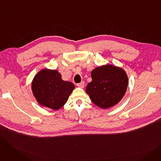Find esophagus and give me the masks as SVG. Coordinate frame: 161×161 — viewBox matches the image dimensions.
<instances>
[{
    "label": "esophagus",
    "mask_w": 161,
    "mask_h": 161,
    "mask_svg": "<svg viewBox=\"0 0 161 161\" xmlns=\"http://www.w3.org/2000/svg\"><path fill=\"white\" fill-rule=\"evenodd\" d=\"M77 86L80 88H83L84 86H85V83H84V81H81V83L77 84Z\"/></svg>",
    "instance_id": "1"
}]
</instances>
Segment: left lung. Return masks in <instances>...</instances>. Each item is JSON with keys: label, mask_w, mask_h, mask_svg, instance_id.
Returning a JSON list of instances; mask_svg holds the SVG:
<instances>
[{"label": "left lung", "mask_w": 161, "mask_h": 161, "mask_svg": "<svg viewBox=\"0 0 161 161\" xmlns=\"http://www.w3.org/2000/svg\"><path fill=\"white\" fill-rule=\"evenodd\" d=\"M92 81L86 91L92 102L102 109H108L119 103L128 87V76L122 68L106 64L91 72Z\"/></svg>", "instance_id": "left-lung-1"}]
</instances>
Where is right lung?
<instances>
[{
  "label": "right lung",
  "instance_id": "add662e5",
  "mask_svg": "<svg viewBox=\"0 0 161 161\" xmlns=\"http://www.w3.org/2000/svg\"><path fill=\"white\" fill-rule=\"evenodd\" d=\"M74 84L64 81L56 70L43 69L34 77L31 89L37 103L53 110L62 108L74 89Z\"/></svg>",
  "mask_w": 161,
  "mask_h": 161
}]
</instances>
